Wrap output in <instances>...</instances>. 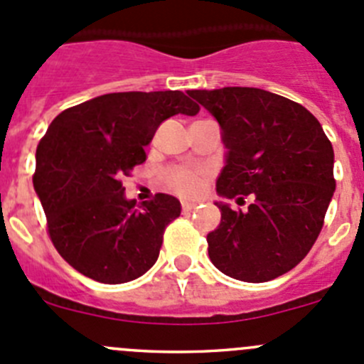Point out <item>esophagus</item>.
I'll list each match as a JSON object with an SVG mask.
<instances>
[{
  "instance_id": "34e87169",
  "label": "esophagus",
  "mask_w": 364,
  "mask_h": 364,
  "mask_svg": "<svg viewBox=\"0 0 364 364\" xmlns=\"http://www.w3.org/2000/svg\"><path fill=\"white\" fill-rule=\"evenodd\" d=\"M181 206H183V211H192L193 208L197 206V203L196 200H183Z\"/></svg>"
}]
</instances>
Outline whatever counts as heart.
<instances>
[{"label":"heart","mask_w":364,"mask_h":364,"mask_svg":"<svg viewBox=\"0 0 364 364\" xmlns=\"http://www.w3.org/2000/svg\"><path fill=\"white\" fill-rule=\"evenodd\" d=\"M206 179V172L199 168H185V167H172L165 172V181L183 196H193L199 192Z\"/></svg>","instance_id":"b5f03b06"}]
</instances>
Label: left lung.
<instances>
[{
  "instance_id": "8db88e82",
  "label": "left lung",
  "mask_w": 364,
  "mask_h": 364,
  "mask_svg": "<svg viewBox=\"0 0 364 364\" xmlns=\"http://www.w3.org/2000/svg\"><path fill=\"white\" fill-rule=\"evenodd\" d=\"M220 124L225 167L217 203L220 225L208 235V254L222 274L267 283L297 267L322 231L333 199L334 151L322 126L302 105L252 87L188 90ZM245 203V200H243Z\"/></svg>"
}]
</instances>
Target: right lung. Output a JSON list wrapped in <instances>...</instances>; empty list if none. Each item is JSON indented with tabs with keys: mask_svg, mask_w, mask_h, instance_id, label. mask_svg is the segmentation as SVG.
Masks as SVG:
<instances>
[{
	"mask_svg": "<svg viewBox=\"0 0 364 364\" xmlns=\"http://www.w3.org/2000/svg\"><path fill=\"white\" fill-rule=\"evenodd\" d=\"M197 112L179 90L115 92L53 119L37 146L33 186L53 245L80 274L121 284L156 263L181 204L156 193L139 206L124 197L121 179L146 161L144 147L165 119Z\"/></svg>",
	"mask_w": 364,
	"mask_h": 364,
	"instance_id": "add662e5",
	"label": "right lung"
}]
</instances>
